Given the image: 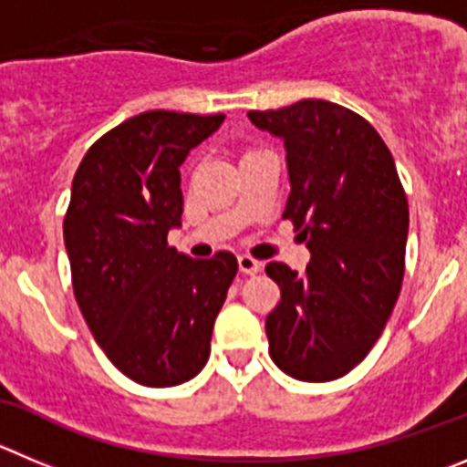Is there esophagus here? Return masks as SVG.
Wrapping results in <instances>:
<instances>
[{"label": "esophagus", "instance_id": "34e87169", "mask_svg": "<svg viewBox=\"0 0 467 467\" xmlns=\"http://www.w3.org/2000/svg\"><path fill=\"white\" fill-rule=\"evenodd\" d=\"M237 263H239V269H242L244 274H251V276H254V274H258L260 269H263V263H260V260H255V258H251V255H239Z\"/></svg>", "mask_w": 467, "mask_h": 467}]
</instances>
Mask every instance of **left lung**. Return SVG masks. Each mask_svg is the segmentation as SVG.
<instances>
[{"instance_id":"1","label":"left lung","mask_w":467,"mask_h":467,"mask_svg":"<svg viewBox=\"0 0 467 467\" xmlns=\"http://www.w3.org/2000/svg\"><path fill=\"white\" fill-rule=\"evenodd\" d=\"M248 119L285 145L283 219L306 242V272L265 267L281 302L265 329L274 364L295 380L329 382L368 355L405 272L408 198L391 151L364 117L306 99Z\"/></svg>"}]
</instances>
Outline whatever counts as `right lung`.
I'll return each mask as SVG.
<instances>
[{"mask_svg": "<svg viewBox=\"0 0 467 467\" xmlns=\"http://www.w3.org/2000/svg\"><path fill=\"white\" fill-rule=\"evenodd\" d=\"M223 119L135 115L99 138L73 177L64 219L73 295L96 343L138 385L174 387L202 371L237 274L228 251L193 260L168 246L184 212L180 165Z\"/></svg>", "mask_w": 467, "mask_h": 467, "instance_id": "obj_1", "label": "right lung"}]
</instances>
